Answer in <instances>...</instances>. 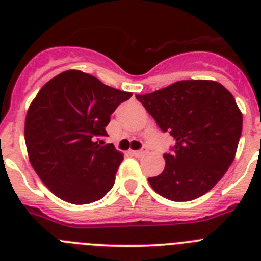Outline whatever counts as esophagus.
<instances>
[{
  "label": "esophagus",
  "instance_id": "obj_1",
  "mask_svg": "<svg viewBox=\"0 0 261 261\" xmlns=\"http://www.w3.org/2000/svg\"><path fill=\"white\" fill-rule=\"evenodd\" d=\"M147 153L146 149H142V150H137V151H133V154H135L136 156H144L145 154Z\"/></svg>",
  "mask_w": 261,
  "mask_h": 261
}]
</instances>
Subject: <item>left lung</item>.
<instances>
[{
	"label": "left lung",
	"instance_id": "left-lung-1",
	"mask_svg": "<svg viewBox=\"0 0 261 261\" xmlns=\"http://www.w3.org/2000/svg\"><path fill=\"white\" fill-rule=\"evenodd\" d=\"M136 98L175 140L162 174L147 179L151 188L171 201L211 191L234 161L242 135L243 116L232 94L216 81L187 80Z\"/></svg>",
	"mask_w": 261,
	"mask_h": 261
}]
</instances>
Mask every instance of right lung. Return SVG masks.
I'll return each instance as SVG.
<instances>
[{
  "label": "right lung",
  "mask_w": 261,
  "mask_h": 261,
  "mask_svg": "<svg viewBox=\"0 0 261 261\" xmlns=\"http://www.w3.org/2000/svg\"><path fill=\"white\" fill-rule=\"evenodd\" d=\"M130 96L74 69L39 90L27 111L24 140L31 166L53 195L90 204L114 187L124 155L98 137L107 136L111 114Z\"/></svg>",
  "instance_id": "obj_1"
}]
</instances>
